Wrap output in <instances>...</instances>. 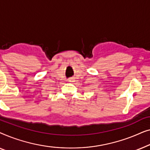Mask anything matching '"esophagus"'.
<instances>
[{
    "label": "esophagus",
    "mask_w": 150,
    "mask_h": 150,
    "mask_svg": "<svg viewBox=\"0 0 150 150\" xmlns=\"http://www.w3.org/2000/svg\"><path fill=\"white\" fill-rule=\"evenodd\" d=\"M74 80V78H70V79H68V81L69 82H73Z\"/></svg>",
    "instance_id": "esophagus-1"
}]
</instances>
